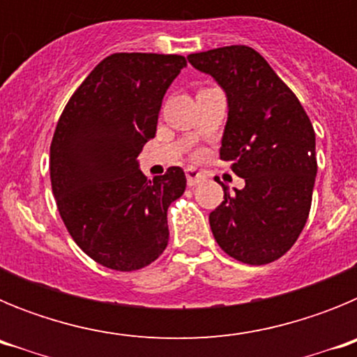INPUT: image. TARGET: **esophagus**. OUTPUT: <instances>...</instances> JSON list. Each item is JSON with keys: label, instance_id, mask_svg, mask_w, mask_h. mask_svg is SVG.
Returning a JSON list of instances; mask_svg holds the SVG:
<instances>
[{"label": "esophagus", "instance_id": "esophagus-1", "mask_svg": "<svg viewBox=\"0 0 357 357\" xmlns=\"http://www.w3.org/2000/svg\"><path fill=\"white\" fill-rule=\"evenodd\" d=\"M185 178H188V185H197L198 182H202L206 178V175H202L200 172H197L195 168L185 169Z\"/></svg>", "mask_w": 357, "mask_h": 357}]
</instances>
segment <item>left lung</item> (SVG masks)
I'll use <instances>...</instances> for the list:
<instances>
[{"mask_svg":"<svg viewBox=\"0 0 357 357\" xmlns=\"http://www.w3.org/2000/svg\"><path fill=\"white\" fill-rule=\"evenodd\" d=\"M188 61L222 85L229 119L220 159L245 178L209 214L214 239L241 263L268 264L295 245L307 222L317 151L298 98L254 48L236 44L191 53Z\"/></svg>","mask_w":357,"mask_h":357,"instance_id":"left-lung-1","label":"left lung"}]
</instances>
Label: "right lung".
Instances as JSON below:
<instances>
[{
  "instance_id": "add662e5",
  "label": "right lung",
  "mask_w": 357,
  "mask_h": 357,
  "mask_svg": "<svg viewBox=\"0 0 357 357\" xmlns=\"http://www.w3.org/2000/svg\"><path fill=\"white\" fill-rule=\"evenodd\" d=\"M185 56L112 53L62 110L50 176L66 229L91 259L118 272L148 266L168 247V207L185 189L182 168L148 181L137 155L155 137L162 98Z\"/></svg>"
}]
</instances>
